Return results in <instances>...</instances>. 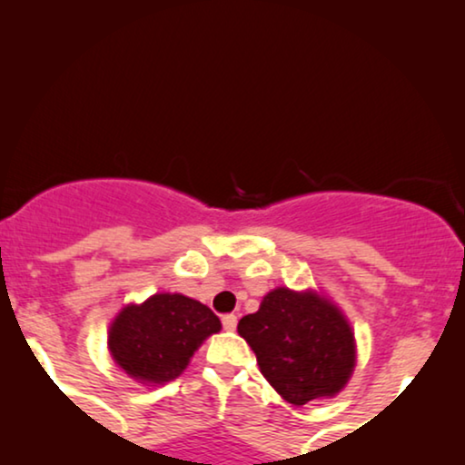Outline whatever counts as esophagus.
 Instances as JSON below:
<instances>
[{"label":"esophagus","instance_id":"1","mask_svg":"<svg viewBox=\"0 0 465 465\" xmlns=\"http://www.w3.org/2000/svg\"><path fill=\"white\" fill-rule=\"evenodd\" d=\"M222 326H224V330H228V332H234V328H237V315L228 313L222 317Z\"/></svg>","mask_w":465,"mask_h":465}]
</instances>
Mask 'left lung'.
Here are the masks:
<instances>
[{"label":"left lung","instance_id":"obj_1","mask_svg":"<svg viewBox=\"0 0 465 465\" xmlns=\"http://www.w3.org/2000/svg\"><path fill=\"white\" fill-rule=\"evenodd\" d=\"M237 332L256 353L272 390L294 406L334 398L358 361L351 323L313 290H271L256 313L239 322Z\"/></svg>","mask_w":465,"mask_h":465}]
</instances>
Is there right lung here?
Returning a JSON list of instances; mask_svg holds the SVG:
<instances>
[{
  "mask_svg": "<svg viewBox=\"0 0 465 465\" xmlns=\"http://www.w3.org/2000/svg\"><path fill=\"white\" fill-rule=\"evenodd\" d=\"M220 330L218 315L207 304L158 292L118 311L107 330V349L120 371L156 387L180 377L196 349Z\"/></svg>",
  "mask_w": 465,
  "mask_h": 465,
  "instance_id": "1",
  "label": "right lung"
}]
</instances>
